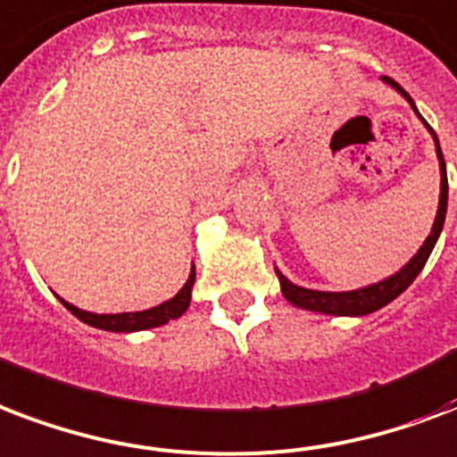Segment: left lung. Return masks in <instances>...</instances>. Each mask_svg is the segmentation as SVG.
I'll return each instance as SVG.
<instances>
[{"instance_id": "8db88e82", "label": "left lung", "mask_w": 457, "mask_h": 457, "mask_svg": "<svg viewBox=\"0 0 457 457\" xmlns=\"http://www.w3.org/2000/svg\"><path fill=\"white\" fill-rule=\"evenodd\" d=\"M383 81L393 86V88L398 90L400 96L405 97L407 103L412 104V110L417 112V107H414L412 97L407 96L405 90L400 88V83H395L388 76H383ZM417 117L422 120V114L417 112ZM424 121V120H422ZM427 124V121H424ZM427 129L434 136V144H436V155H438V167H441V196H438V211H436V220H434V228H431V235L424 239V244L420 246V252L414 253L412 259L407 261L405 266L400 268L398 273L391 275V278H386L381 283L369 285V287H361V290H353V292H319V290H306V287H299V285L290 283L287 278H285L280 270H275L278 273V280H280V290H283L285 299L290 302V304L299 306V309H309V312H319V313H333V316H364V313L378 312L381 306L391 304L393 299L403 295V292L412 285V280L420 275V270L424 268L427 259H429L431 249H434V244H436L438 235H441V229H444V220H445V208H448V177H445V160L444 153H441V145H438V138L434 134V129L427 124Z\"/></svg>"}]
</instances>
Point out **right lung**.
I'll use <instances>...</instances> for the list:
<instances>
[{
  "label": "right lung",
  "instance_id": "right-lung-1",
  "mask_svg": "<svg viewBox=\"0 0 457 457\" xmlns=\"http://www.w3.org/2000/svg\"><path fill=\"white\" fill-rule=\"evenodd\" d=\"M194 280H196V270L191 268L189 280L184 283V287L172 299H167L162 304L153 306V309H145V312H127V313H90L83 312L79 306L69 304L64 299L59 297V302L74 313L76 319H81L83 323H88L93 328L100 330H112V333H134V330H145V328H158L162 323L172 321V319H179L187 309H189L191 302V287H194Z\"/></svg>",
  "mask_w": 457,
  "mask_h": 457
}]
</instances>
